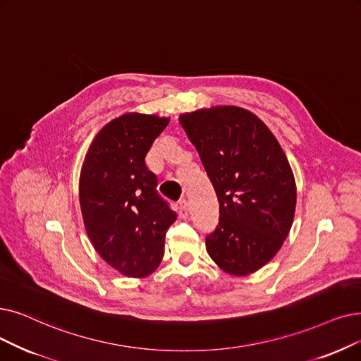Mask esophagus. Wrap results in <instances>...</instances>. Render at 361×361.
Wrapping results in <instances>:
<instances>
[{
	"instance_id": "esophagus-1",
	"label": "esophagus",
	"mask_w": 361,
	"mask_h": 361,
	"mask_svg": "<svg viewBox=\"0 0 361 361\" xmlns=\"http://www.w3.org/2000/svg\"><path fill=\"white\" fill-rule=\"evenodd\" d=\"M179 216L180 218H188V201L185 198L179 200Z\"/></svg>"
}]
</instances>
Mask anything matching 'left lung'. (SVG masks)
Masks as SVG:
<instances>
[{"label": "left lung", "mask_w": 361, "mask_h": 361, "mask_svg": "<svg viewBox=\"0 0 361 361\" xmlns=\"http://www.w3.org/2000/svg\"><path fill=\"white\" fill-rule=\"evenodd\" d=\"M180 124L219 200L207 252L231 276H247L269 262L289 235L296 207L290 164L269 128L243 108L182 114Z\"/></svg>", "instance_id": "1"}]
</instances>
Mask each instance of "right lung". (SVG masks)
<instances>
[{
	"instance_id": "add662e5",
	"label": "right lung",
	"mask_w": 361,
	"mask_h": 361,
	"mask_svg": "<svg viewBox=\"0 0 361 361\" xmlns=\"http://www.w3.org/2000/svg\"><path fill=\"white\" fill-rule=\"evenodd\" d=\"M167 124L157 115L124 114L99 132L82 164L85 229L104 261L127 277L149 276L158 267L166 233L176 221L145 161Z\"/></svg>"
}]
</instances>
